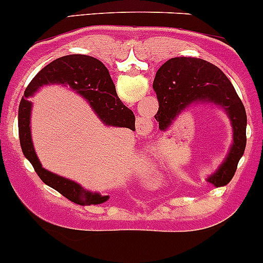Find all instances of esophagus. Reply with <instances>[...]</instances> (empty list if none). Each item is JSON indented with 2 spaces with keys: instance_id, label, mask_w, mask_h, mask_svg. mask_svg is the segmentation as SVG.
<instances>
[{
  "instance_id": "obj_1",
  "label": "esophagus",
  "mask_w": 263,
  "mask_h": 263,
  "mask_svg": "<svg viewBox=\"0 0 263 263\" xmlns=\"http://www.w3.org/2000/svg\"><path fill=\"white\" fill-rule=\"evenodd\" d=\"M152 123H150V122H147L146 119H142L141 121V123H140V126H139V131H140V134H142V135H145V134H149L150 131H152Z\"/></svg>"
}]
</instances>
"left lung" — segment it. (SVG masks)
I'll return each mask as SVG.
<instances>
[{
  "mask_svg": "<svg viewBox=\"0 0 263 263\" xmlns=\"http://www.w3.org/2000/svg\"><path fill=\"white\" fill-rule=\"evenodd\" d=\"M153 88L159 103L155 119L160 129L167 128L172 119L193 103L212 101L228 111L234 129L233 146L217 172L208 178L216 187L228 185L246 150L247 113L225 73L203 59L173 58L158 69Z\"/></svg>",
  "mask_w": 263,
  "mask_h": 263,
  "instance_id": "8db88e82",
  "label": "left lung"
}]
</instances>
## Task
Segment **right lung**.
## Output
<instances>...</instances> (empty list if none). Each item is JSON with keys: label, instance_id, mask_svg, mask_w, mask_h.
Instances as JSON below:
<instances>
[{"label": "right lung", "instance_id": "obj_1", "mask_svg": "<svg viewBox=\"0 0 263 263\" xmlns=\"http://www.w3.org/2000/svg\"><path fill=\"white\" fill-rule=\"evenodd\" d=\"M48 83H61L77 91L90 103L96 114L106 124L126 127L134 131V113L131 109L123 105L117 95L116 86L111 81L108 68L100 60L87 55H67L46 65L30 81L19 104L17 127L20 146L24 157L29 160L41 180L76 204L91 205L104 203L109 199L108 195L101 196L100 194L86 191L74 181L48 172L47 170L42 168L35 155L29 127L32 101L28 100V98L32 96L38 88Z\"/></svg>", "mask_w": 263, "mask_h": 263}]
</instances>
